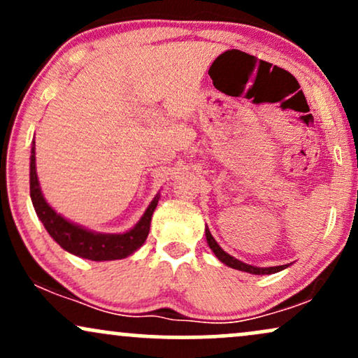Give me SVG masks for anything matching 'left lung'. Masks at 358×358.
Segmentation results:
<instances>
[{
  "instance_id": "8db88e82",
  "label": "left lung",
  "mask_w": 358,
  "mask_h": 358,
  "mask_svg": "<svg viewBox=\"0 0 358 358\" xmlns=\"http://www.w3.org/2000/svg\"><path fill=\"white\" fill-rule=\"evenodd\" d=\"M205 236H207V242H208V245H210V249L213 250V254H215V256L219 257V261L224 262L225 266H229V268L245 271V273H250V274H274V273H278V271H282L287 268V264L274 266V268H256V266L245 264V262H242V261H239V259L232 257L231 254L225 252V250L222 249L219 244H217V241L213 239L208 229H205Z\"/></svg>"
}]
</instances>
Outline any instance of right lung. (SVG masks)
Wrapping results in <instances>:
<instances>
[{"label":"right lung","instance_id":"obj_1","mask_svg":"<svg viewBox=\"0 0 358 358\" xmlns=\"http://www.w3.org/2000/svg\"><path fill=\"white\" fill-rule=\"evenodd\" d=\"M30 196L34 202L35 212L38 219L42 220L43 227L50 234L52 239L65 249L67 252L79 256L90 261H114V259H124L133 254L134 250L145 244L148 234H150L151 215H153L159 196L156 195L150 207L146 208L145 215L139 219L131 231L124 234H99L87 231L80 225L72 224L67 219L57 213L47 200L43 199L40 190L38 176H36L35 165V141L31 146L30 156Z\"/></svg>","mask_w":358,"mask_h":358}]
</instances>
